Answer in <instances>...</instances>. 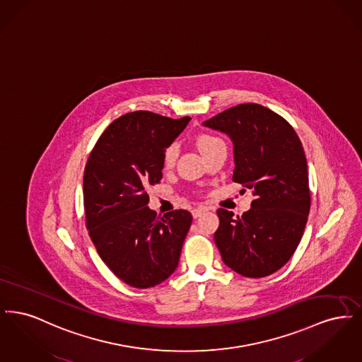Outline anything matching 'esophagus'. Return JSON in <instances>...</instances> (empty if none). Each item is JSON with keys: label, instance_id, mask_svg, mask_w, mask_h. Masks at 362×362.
<instances>
[{"label": "esophagus", "instance_id": "1", "mask_svg": "<svg viewBox=\"0 0 362 362\" xmlns=\"http://www.w3.org/2000/svg\"><path fill=\"white\" fill-rule=\"evenodd\" d=\"M205 211H207V207L199 206L197 207V209H194V210L191 211V214H192L194 218H197V217H199V216H201L202 213H205Z\"/></svg>", "mask_w": 362, "mask_h": 362}]
</instances>
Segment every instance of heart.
<instances>
[{
  "instance_id": "1",
  "label": "heart",
  "mask_w": 362,
  "mask_h": 362,
  "mask_svg": "<svg viewBox=\"0 0 362 362\" xmlns=\"http://www.w3.org/2000/svg\"><path fill=\"white\" fill-rule=\"evenodd\" d=\"M195 145L204 157L210 155L213 151L225 146L224 141L221 138L209 133H202L195 138ZM176 158H177V146L175 144L168 145L163 153V168L171 170L176 163Z\"/></svg>"
}]
</instances>
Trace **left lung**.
Returning <instances> with one entry per match:
<instances>
[{
    "instance_id": "8db88e82",
    "label": "left lung",
    "mask_w": 362,
    "mask_h": 362,
    "mask_svg": "<svg viewBox=\"0 0 362 362\" xmlns=\"http://www.w3.org/2000/svg\"><path fill=\"white\" fill-rule=\"evenodd\" d=\"M233 141L232 180L254 201L241 217L218 209L214 241L225 264L248 278L267 276L292 258L310 209L307 157L291 123L260 104L230 107L204 122Z\"/></svg>"
}]
</instances>
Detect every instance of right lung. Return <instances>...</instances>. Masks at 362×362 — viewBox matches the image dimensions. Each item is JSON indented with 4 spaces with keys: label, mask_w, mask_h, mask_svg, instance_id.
Here are the masks:
<instances>
[{
    "label": "right lung",
    "mask_w": 362,
    "mask_h": 362,
    "mask_svg": "<svg viewBox=\"0 0 362 362\" xmlns=\"http://www.w3.org/2000/svg\"><path fill=\"white\" fill-rule=\"evenodd\" d=\"M151 111L112 122L95 144L84 170L89 238L107 267L124 284L148 289L177 267L192 216L164 217L146 206L148 189L163 179V153L189 123Z\"/></svg>",
    "instance_id": "1"
}]
</instances>
